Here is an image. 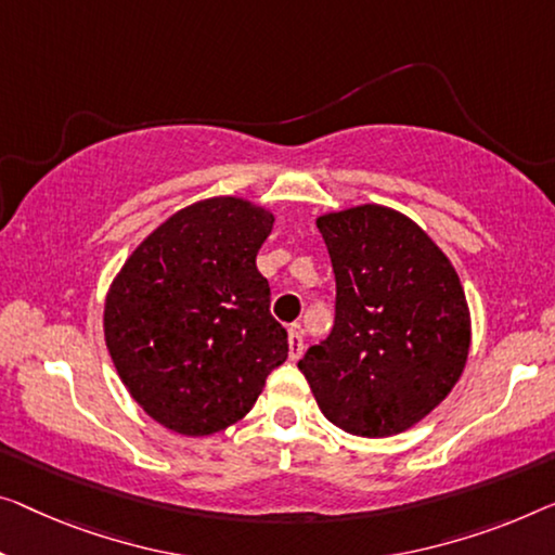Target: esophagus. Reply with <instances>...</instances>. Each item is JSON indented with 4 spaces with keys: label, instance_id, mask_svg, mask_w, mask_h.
I'll list each match as a JSON object with an SVG mask.
<instances>
[{
    "label": "esophagus",
    "instance_id": "34e87169",
    "mask_svg": "<svg viewBox=\"0 0 555 555\" xmlns=\"http://www.w3.org/2000/svg\"><path fill=\"white\" fill-rule=\"evenodd\" d=\"M304 353V334L299 324L288 326V357L292 361H296Z\"/></svg>",
    "mask_w": 555,
    "mask_h": 555
}]
</instances>
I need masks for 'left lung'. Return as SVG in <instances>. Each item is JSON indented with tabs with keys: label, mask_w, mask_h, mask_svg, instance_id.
I'll return each mask as SVG.
<instances>
[{
	"label": "left lung",
	"mask_w": 555,
	"mask_h": 555,
	"mask_svg": "<svg viewBox=\"0 0 555 555\" xmlns=\"http://www.w3.org/2000/svg\"><path fill=\"white\" fill-rule=\"evenodd\" d=\"M336 276L331 334L299 361L344 431L384 438L418 424L466 366L468 304L456 269L409 217L366 204L319 217Z\"/></svg>",
	"instance_id": "8db88e82"
}]
</instances>
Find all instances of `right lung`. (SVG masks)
Wrapping results in <instances>:
<instances>
[{
  "mask_svg": "<svg viewBox=\"0 0 555 555\" xmlns=\"http://www.w3.org/2000/svg\"><path fill=\"white\" fill-rule=\"evenodd\" d=\"M274 214L234 196L173 214L106 294L104 336L131 399L162 426L209 436L238 421L288 357L256 254Z\"/></svg>",
  "mask_w": 555,
  "mask_h": 555,
  "instance_id": "right-lung-1",
  "label": "right lung"
}]
</instances>
